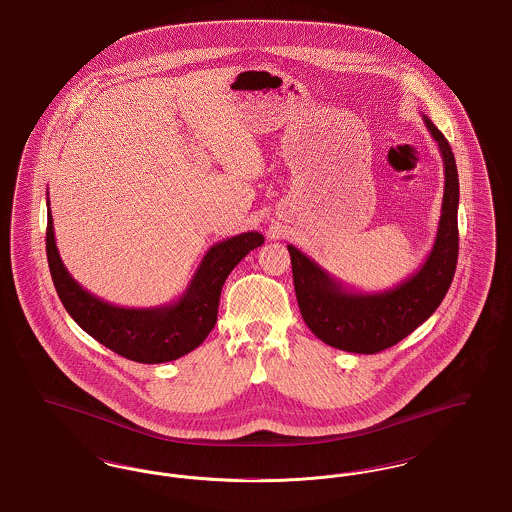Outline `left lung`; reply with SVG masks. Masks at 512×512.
Masks as SVG:
<instances>
[{"mask_svg": "<svg viewBox=\"0 0 512 512\" xmlns=\"http://www.w3.org/2000/svg\"><path fill=\"white\" fill-rule=\"evenodd\" d=\"M422 119L438 142L445 186L436 242L416 272L384 292H355L288 245L301 317L318 340L341 351L372 355L407 338L434 315L453 282L459 257V172L445 136L426 115Z\"/></svg>", "mask_w": 512, "mask_h": 512, "instance_id": "obj_1", "label": "left lung"}]
</instances>
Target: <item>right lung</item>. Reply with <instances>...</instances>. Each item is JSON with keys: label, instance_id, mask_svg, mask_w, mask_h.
Instances as JSON below:
<instances>
[{"label": "right lung", "instance_id": "1", "mask_svg": "<svg viewBox=\"0 0 512 512\" xmlns=\"http://www.w3.org/2000/svg\"><path fill=\"white\" fill-rule=\"evenodd\" d=\"M265 244L263 234L244 232L213 245L186 292L161 307H117L84 290L63 265L48 209L49 272L57 295L74 322L101 345L136 363L157 365L194 351L215 328L222 286L249 251Z\"/></svg>", "mask_w": 512, "mask_h": 512}]
</instances>
